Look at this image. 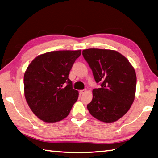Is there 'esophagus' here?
<instances>
[{"mask_svg": "<svg viewBox=\"0 0 158 158\" xmlns=\"http://www.w3.org/2000/svg\"><path fill=\"white\" fill-rule=\"evenodd\" d=\"M87 91V90L86 89H83V90H80L79 91V93H80V94H85V92Z\"/></svg>", "mask_w": 158, "mask_h": 158, "instance_id": "1", "label": "esophagus"}]
</instances>
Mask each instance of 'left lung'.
Masks as SVG:
<instances>
[{"instance_id": "1", "label": "left lung", "mask_w": 158, "mask_h": 158, "mask_svg": "<svg viewBox=\"0 0 158 158\" xmlns=\"http://www.w3.org/2000/svg\"><path fill=\"white\" fill-rule=\"evenodd\" d=\"M96 83L100 88L93 89V99L87 108L94 118L113 123L129 111L136 91L137 76L126 57L116 50L89 48L83 50Z\"/></svg>"}]
</instances>
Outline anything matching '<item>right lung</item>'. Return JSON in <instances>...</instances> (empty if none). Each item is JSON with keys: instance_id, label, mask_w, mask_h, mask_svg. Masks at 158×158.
<instances>
[{"instance_id": "1", "label": "right lung", "mask_w": 158, "mask_h": 158, "mask_svg": "<svg viewBox=\"0 0 158 158\" xmlns=\"http://www.w3.org/2000/svg\"><path fill=\"white\" fill-rule=\"evenodd\" d=\"M81 54L79 50L40 54L25 71V100L33 113L44 122L56 123L65 118L77 100L79 92L73 89L69 75Z\"/></svg>"}]
</instances>
